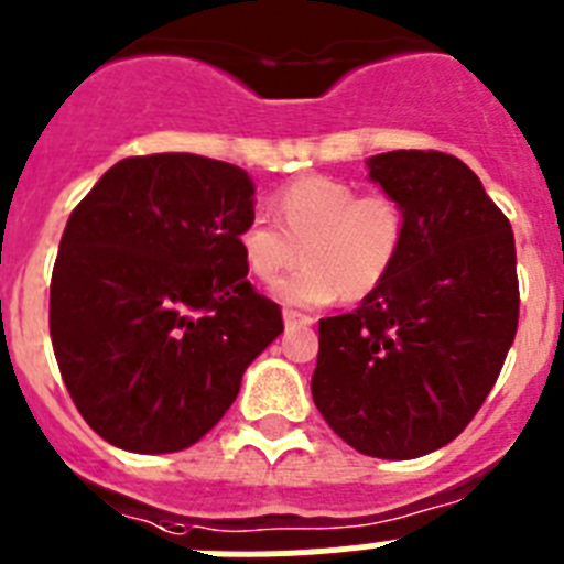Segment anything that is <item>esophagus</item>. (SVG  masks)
<instances>
[{"instance_id":"obj_1","label":"esophagus","mask_w":564,"mask_h":564,"mask_svg":"<svg viewBox=\"0 0 564 564\" xmlns=\"http://www.w3.org/2000/svg\"><path fill=\"white\" fill-rule=\"evenodd\" d=\"M282 318H285V327H311L313 325L311 316H302V313H296V311H285L282 313Z\"/></svg>"}]
</instances>
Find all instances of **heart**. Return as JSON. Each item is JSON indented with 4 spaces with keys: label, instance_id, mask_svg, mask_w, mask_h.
Here are the masks:
<instances>
[{
    "label": "heart",
    "instance_id": "heart-1",
    "mask_svg": "<svg viewBox=\"0 0 564 564\" xmlns=\"http://www.w3.org/2000/svg\"><path fill=\"white\" fill-rule=\"evenodd\" d=\"M279 223L248 214L237 234L248 273L262 282L293 259L305 265L273 282V296L291 307H325L341 296L361 299L381 285L401 257L406 212L390 194H358L327 174H307L276 194Z\"/></svg>",
    "mask_w": 564,
    "mask_h": 564
}]
</instances>
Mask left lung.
I'll return each mask as SVG.
<instances>
[{
    "mask_svg": "<svg viewBox=\"0 0 564 564\" xmlns=\"http://www.w3.org/2000/svg\"><path fill=\"white\" fill-rule=\"evenodd\" d=\"M406 212L392 271L352 313L318 322L311 392L352 449L412 460L455 441L502 370L520 316L511 223L460 158H367Z\"/></svg>",
    "mask_w": 564,
    "mask_h": 564,
    "instance_id": "left-lung-1",
    "label": "left lung"
}]
</instances>
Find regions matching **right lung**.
<instances>
[{
    "label": "right lung",
    "mask_w": 564,
    "mask_h": 564,
    "mask_svg": "<svg viewBox=\"0 0 564 564\" xmlns=\"http://www.w3.org/2000/svg\"><path fill=\"white\" fill-rule=\"evenodd\" d=\"M253 214L246 169L188 152L127 158L69 214L50 282L67 392L107 443L188 449L282 333L237 246Z\"/></svg>",
    "instance_id": "add662e5"
}]
</instances>
